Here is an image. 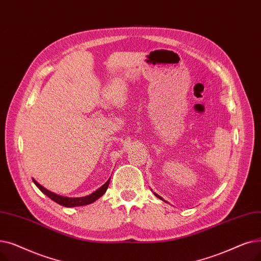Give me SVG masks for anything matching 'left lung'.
<instances>
[{"label": "left lung", "instance_id": "left-lung-1", "mask_svg": "<svg viewBox=\"0 0 261 261\" xmlns=\"http://www.w3.org/2000/svg\"><path fill=\"white\" fill-rule=\"evenodd\" d=\"M154 194H155V195H156V196H157V197H158V198H160V200H163V201H164V202H166V201H165V200H164V198H163V197H161V196H159V195H158V194H156V193H155V192H154ZM166 203H168V202H166Z\"/></svg>", "mask_w": 261, "mask_h": 261}]
</instances>
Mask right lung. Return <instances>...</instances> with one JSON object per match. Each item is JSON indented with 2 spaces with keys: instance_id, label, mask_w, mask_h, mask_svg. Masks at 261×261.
Instances as JSON below:
<instances>
[{
  "instance_id": "obj_1",
  "label": "right lung",
  "mask_w": 261,
  "mask_h": 261,
  "mask_svg": "<svg viewBox=\"0 0 261 261\" xmlns=\"http://www.w3.org/2000/svg\"><path fill=\"white\" fill-rule=\"evenodd\" d=\"M33 181L35 182V185L37 186L40 189V191L42 193H44L46 196H48L51 200H53L54 202H56L57 204L61 205V206H65V207H76V206H85V205H89L93 202H95L96 200H98L107 190L108 186H109V181L110 178L103 185L101 186L100 188L96 189L94 192H92L89 195H86V196H82V197H68V196H63V195H58L52 191H48L47 189H45L44 187L40 184L37 182L34 178Z\"/></svg>"
}]
</instances>
